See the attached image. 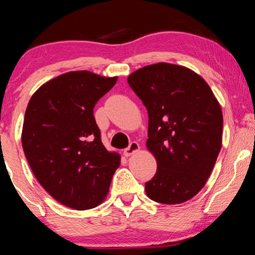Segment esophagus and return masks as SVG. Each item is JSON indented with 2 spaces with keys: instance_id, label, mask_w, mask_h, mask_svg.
<instances>
[{
  "instance_id": "34e87169",
  "label": "esophagus",
  "mask_w": 255,
  "mask_h": 255,
  "mask_svg": "<svg viewBox=\"0 0 255 255\" xmlns=\"http://www.w3.org/2000/svg\"><path fill=\"white\" fill-rule=\"evenodd\" d=\"M139 148H140V146H139L138 142L135 141H132L130 145H128V147H127L124 149V155L125 156H130L131 154H133V153H135L137 151H139Z\"/></svg>"
}]
</instances>
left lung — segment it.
<instances>
[{
	"label": "left lung",
	"mask_w": 255,
	"mask_h": 255,
	"mask_svg": "<svg viewBox=\"0 0 255 255\" xmlns=\"http://www.w3.org/2000/svg\"><path fill=\"white\" fill-rule=\"evenodd\" d=\"M128 82L147 109L146 146L158 163L146 194L163 204L189 201L204 187L221 151L218 101L208 83L183 66H145Z\"/></svg>",
	"instance_id": "8db88e82"
}]
</instances>
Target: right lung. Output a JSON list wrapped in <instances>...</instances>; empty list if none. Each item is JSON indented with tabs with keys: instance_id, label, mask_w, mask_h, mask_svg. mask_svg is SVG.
<instances>
[{
	"instance_id": "right-lung-1",
	"label": "right lung",
	"mask_w": 255,
	"mask_h": 255,
	"mask_svg": "<svg viewBox=\"0 0 255 255\" xmlns=\"http://www.w3.org/2000/svg\"><path fill=\"white\" fill-rule=\"evenodd\" d=\"M117 78L68 72L50 80L27 104L22 131L24 154L41 187L75 210L106 198L120 154L107 151L94 107Z\"/></svg>"
}]
</instances>
